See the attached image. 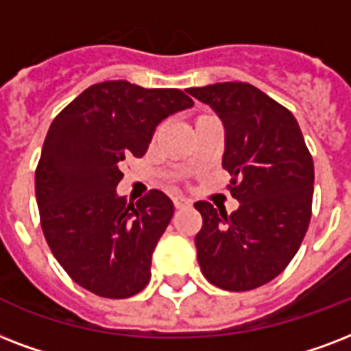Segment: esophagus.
<instances>
[{"label": "esophagus", "mask_w": 351, "mask_h": 351, "mask_svg": "<svg viewBox=\"0 0 351 351\" xmlns=\"http://www.w3.org/2000/svg\"><path fill=\"white\" fill-rule=\"evenodd\" d=\"M190 205H192V201L183 197V195H176V197H173V206H176V208H184V206Z\"/></svg>", "instance_id": "obj_1"}]
</instances>
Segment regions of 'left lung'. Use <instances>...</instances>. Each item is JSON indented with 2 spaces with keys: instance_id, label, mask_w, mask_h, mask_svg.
Here are the masks:
<instances>
[{
  "instance_id": "left-lung-1",
  "label": "left lung",
  "mask_w": 351,
  "mask_h": 351,
  "mask_svg": "<svg viewBox=\"0 0 351 351\" xmlns=\"http://www.w3.org/2000/svg\"><path fill=\"white\" fill-rule=\"evenodd\" d=\"M186 93L213 108L225 126L223 168L232 176V214L197 201L195 234L205 278L225 291H249L276 278L302 243L313 201V159L293 113L247 82Z\"/></svg>"
}]
</instances>
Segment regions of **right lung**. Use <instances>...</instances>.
Here are the masks:
<instances>
[{
	"instance_id": "1",
	"label": "right lung",
	"mask_w": 351,
	"mask_h": 351,
	"mask_svg": "<svg viewBox=\"0 0 351 351\" xmlns=\"http://www.w3.org/2000/svg\"><path fill=\"white\" fill-rule=\"evenodd\" d=\"M192 106L181 89L108 80L82 91L49 128L36 168L40 221L54 258L84 289L128 298L150 282L173 203L150 190L128 205L117 194L121 167L145 156L162 119Z\"/></svg>"
}]
</instances>
